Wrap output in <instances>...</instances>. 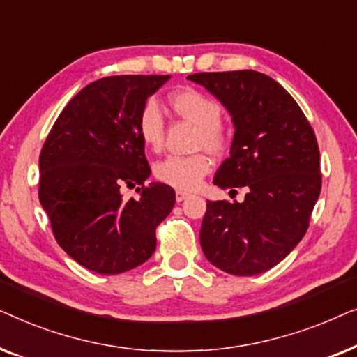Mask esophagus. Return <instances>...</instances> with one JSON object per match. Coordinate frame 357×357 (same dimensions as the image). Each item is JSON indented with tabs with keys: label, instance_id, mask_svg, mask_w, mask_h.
<instances>
[{
	"label": "esophagus",
	"instance_id": "1",
	"mask_svg": "<svg viewBox=\"0 0 357 357\" xmlns=\"http://www.w3.org/2000/svg\"><path fill=\"white\" fill-rule=\"evenodd\" d=\"M188 197H190V193L188 192H183V190H177V192H175V199H177L178 203L183 202V199L188 198Z\"/></svg>",
	"mask_w": 357,
	"mask_h": 357
}]
</instances>
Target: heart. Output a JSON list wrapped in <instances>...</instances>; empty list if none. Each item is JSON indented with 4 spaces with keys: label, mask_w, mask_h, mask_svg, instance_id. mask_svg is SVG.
Segmentation results:
<instances>
[{
    "label": "heart",
    "mask_w": 357,
    "mask_h": 357,
    "mask_svg": "<svg viewBox=\"0 0 357 357\" xmlns=\"http://www.w3.org/2000/svg\"><path fill=\"white\" fill-rule=\"evenodd\" d=\"M167 102L175 114L197 125L195 146L204 148L214 155L222 154L231 143V133L221 121L222 105L214 97L193 87H182L170 92ZM138 136L146 148H162L165 121L158 102L146 100L136 119ZM211 170V159L204 153L192 155H169L155 164V178L178 190H193Z\"/></svg>",
    "instance_id": "heart-1"
}]
</instances>
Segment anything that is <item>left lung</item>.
I'll list each match as a JSON object with an SVG mask.
<instances>
[{"label": "left lung", "mask_w": 357, "mask_h": 357, "mask_svg": "<svg viewBox=\"0 0 357 357\" xmlns=\"http://www.w3.org/2000/svg\"><path fill=\"white\" fill-rule=\"evenodd\" d=\"M188 79L218 97L236 126L231 158L214 183L248 192L242 203H206L203 253L229 275H260L284 260L309 227L321 188L315 133L289 92L263 73H197Z\"/></svg>", "instance_id": "8db88e82"}]
</instances>
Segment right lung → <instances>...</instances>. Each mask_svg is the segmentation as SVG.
<instances>
[{
	"label": "right lung",
	"instance_id": "obj_1",
	"mask_svg": "<svg viewBox=\"0 0 357 357\" xmlns=\"http://www.w3.org/2000/svg\"><path fill=\"white\" fill-rule=\"evenodd\" d=\"M170 76L123 75L81 89L53 123L40 159L38 198L58 245L87 270L119 275L155 250V227L169 216L175 192L144 185L151 169L136 119ZM139 199L125 200L119 187Z\"/></svg>",
	"mask_w": 357,
	"mask_h": 357
}]
</instances>
